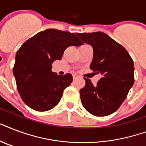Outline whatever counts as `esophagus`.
I'll return each mask as SVG.
<instances>
[{"label":"esophagus","mask_w":146,"mask_h":146,"mask_svg":"<svg viewBox=\"0 0 146 146\" xmlns=\"http://www.w3.org/2000/svg\"><path fill=\"white\" fill-rule=\"evenodd\" d=\"M73 80H76L77 78H79V76H78L77 74H76V73H73Z\"/></svg>","instance_id":"34e87169"}]
</instances>
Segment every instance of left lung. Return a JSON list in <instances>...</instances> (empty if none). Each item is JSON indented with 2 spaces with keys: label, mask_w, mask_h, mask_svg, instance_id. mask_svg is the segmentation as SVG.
Instances as JSON below:
<instances>
[{
  "label": "left lung",
  "mask_w": 146,
  "mask_h": 146,
  "mask_svg": "<svg viewBox=\"0 0 146 146\" xmlns=\"http://www.w3.org/2000/svg\"><path fill=\"white\" fill-rule=\"evenodd\" d=\"M82 43L93 48L90 69L102 78L96 86L84 78L81 102L88 112L104 117L115 112L134 83L133 60L123 47L104 33H77Z\"/></svg>",
  "instance_id": "1"
}]
</instances>
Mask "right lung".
<instances>
[{"label":"right lung","mask_w":146,"mask_h":146,"mask_svg":"<svg viewBox=\"0 0 146 146\" xmlns=\"http://www.w3.org/2000/svg\"><path fill=\"white\" fill-rule=\"evenodd\" d=\"M82 44L75 34L54 29L40 32L24 42L17 50L13 72L26 105L35 111H46L59 103L73 76L52 72L53 62L61 59L69 46Z\"/></svg>","instance_id":"add662e5"}]
</instances>
